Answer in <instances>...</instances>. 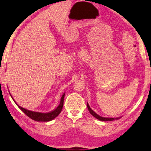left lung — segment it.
Masks as SVG:
<instances>
[{"label":"left lung","instance_id":"8db88e82","mask_svg":"<svg viewBox=\"0 0 151 151\" xmlns=\"http://www.w3.org/2000/svg\"><path fill=\"white\" fill-rule=\"evenodd\" d=\"M87 108H88V111L90 112L91 114L93 115L94 117L96 118L97 119L99 120V121H114V120H115V119H120V118H105V117L100 116L99 115H98L97 114H96L93 110H92V109L90 108V106H89L88 103H87Z\"/></svg>","mask_w":151,"mask_h":151}]
</instances>
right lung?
Listing matches in <instances>:
<instances>
[{
  "label": "right lung",
  "instance_id": "1",
  "mask_svg": "<svg viewBox=\"0 0 151 151\" xmlns=\"http://www.w3.org/2000/svg\"><path fill=\"white\" fill-rule=\"evenodd\" d=\"M64 97H65V93L63 94L62 97H61L59 106H58L57 108L55 109V110H54L53 111L50 112L48 113H41V112H32V111L28 110H27V109L22 108L21 106H18L16 103V104L17 105V106L19 107V108L20 109V110L22 111V112L24 113L27 116L29 117L30 119L34 120V121H35L47 122V121H52V120L55 119V118L60 113L61 111H62L63 107V102H64Z\"/></svg>",
  "mask_w": 151,
  "mask_h": 151
}]
</instances>
